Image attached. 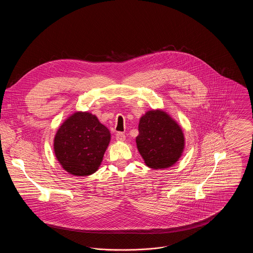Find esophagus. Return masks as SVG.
Wrapping results in <instances>:
<instances>
[{
    "label": "esophagus",
    "instance_id": "obj_1",
    "mask_svg": "<svg viewBox=\"0 0 253 253\" xmlns=\"http://www.w3.org/2000/svg\"><path fill=\"white\" fill-rule=\"evenodd\" d=\"M116 138H117V140H119V141H124L125 138H126V136H125L124 132H117V134H116Z\"/></svg>",
    "mask_w": 253,
    "mask_h": 253
}]
</instances>
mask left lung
<instances>
[{"label": "left lung", "mask_w": 253, "mask_h": 253, "mask_svg": "<svg viewBox=\"0 0 253 253\" xmlns=\"http://www.w3.org/2000/svg\"><path fill=\"white\" fill-rule=\"evenodd\" d=\"M137 149L148 167L168 168L181 157L184 135L180 127L161 111H150L138 125Z\"/></svg>", "instance_id": "obj_1"}]
</instances>
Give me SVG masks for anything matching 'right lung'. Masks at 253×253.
<instances>
[{"label": "right lung", "instance_id": "add662e5", "mask_svg": "<svg viewBox=\"0 0 253 253\" xmlns=\"http://www.w3.org/2000/svg\"><path fill=\"white\" fill-rule=\"evenodd\" d=\"M110 142V132L96 116L76 113L58 130L54 140L57 159L66 171L85 176L96 171Z\"/></svg>", "mask_w": 253, "mask_h": 253}]
</instances>
